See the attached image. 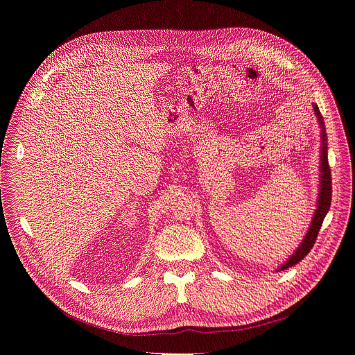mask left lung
<instances>
[{
	"label": "left lung",
	"instance_id": "left-lung-1",
	"mask_svg": "<svg viewBox=\"0 0 355 355\" xmlns=\"http://www.w3.org/2000/svg\"><path fill=\"white\" fill-rule=\"evenodd\" d=\"M313 110H315V115L319 119L320 128H322V151H320V189H319V199H318V209L315 211L312 223L308 229V233L305 236V239L302 240V243L299 244L297 250L293 252V254L289 257V260H286L277 271H284L289 267H293L295 264H297L300 260L305 259V256H308V252L312 250L319 230L322 227L323 219L327 215L329 209H330V204H331V173H330V167H329V159H327V136H326V128H324V122L322 118V114L319 111V107L316 104H313Z\"/></svg>",
	"mask_w": 355,
	"mask_h": 355
}]
</instances>
